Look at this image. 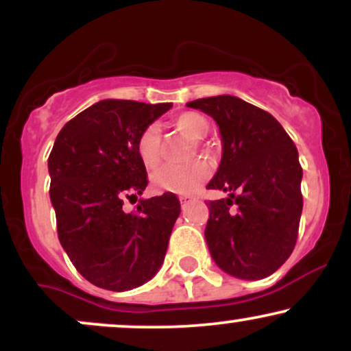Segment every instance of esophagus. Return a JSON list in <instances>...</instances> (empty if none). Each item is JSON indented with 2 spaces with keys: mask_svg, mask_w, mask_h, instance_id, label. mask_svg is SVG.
<instances>
[{
  "mask_svg": "<svg viewBox=\"0 0 351 351\" xmlns=\"http://www.w3.org/2000/svg\"><path fill=\"white\" fill-rule=\"evenodd\" d=\"M193 201V196H188V195H181L180 196V203H181V208H186L189 203H191Z\"/></svg>",
  "mask_w": 351,
  "mask_h": 351,
  "instance_id": "esophagus-1",
  "label": "esophagus"
}]
</instances>
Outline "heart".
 Here are the masks:
<instances>
[{"mask_svg":"<svg viewBox=\"0 0 351 351\" xmlns=\"http://www.w3.org/2000/svg\"><path fill=\"white\" fill-rule=\"evenodd\" d=\"M173 125L195 140H203L209 134L208 119L198 112H184L173 120ZM136 153L147 168H153L160 163L162 130L158 125L150 123L143 128L136 140ZM209 173H211V168L204 160H193L184 165H162L153 171L152 183L158 191L189 195L208 180Z\"/></svg>","mask_w":351,"mask_h":351,"instance_id":"1","label":"heart"}]
</instances>
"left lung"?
Wrapping results in <instances>:
<instances>
[{
  "label": "left lung",
  "mask_w": 351,
  "mask_h": 351,
  "mask_svg": "<svg viewBox=\"0 0 351 351\" xmlns=\"http://www.w3.org/2000/svg\"><path fill=\"white\" fill-rule=\"evenodd\" d=\"M219 125L223 158L208 189L229 198L208 201L204 229L215 263L237 279L271 276L289 259L302 215L299 152L269 112L232 97L193 100Z\"/></svg>",
  "instance_id": "left-lung-1"
}]
</instances>
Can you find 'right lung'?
Returning a JSON list of instances; mask_svg holds the SVG:
<instances>
[{
    "mask_svg": "<svg viewBox=\"0 0 351 351\" xmlns=\"http://www.w3.org/2000/svg\"><path fill=\"white\" fill-rule=\"evenodd\" d=\"M171 104L100 100L69 120L49 155V195L58 236L71 263L88 282L107 291L138 287L155 276L167 254L180 199L165 193L138 199L147 170L136 140Z\"/></svg>",
    "mask_w": 351,
    "mask_h": 351,
    "instance_id": "add662e5",
    "label": "right lung"
}]
</instances>
